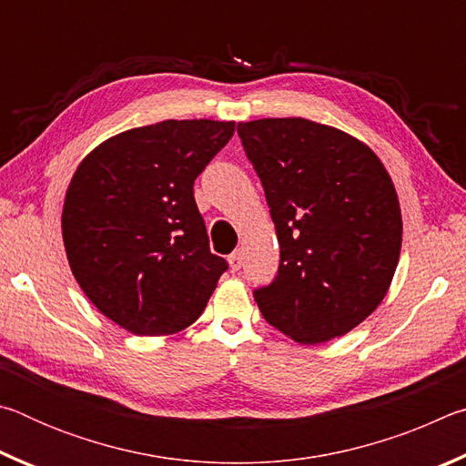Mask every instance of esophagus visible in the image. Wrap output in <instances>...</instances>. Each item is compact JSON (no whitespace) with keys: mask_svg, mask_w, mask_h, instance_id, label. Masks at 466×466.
<instances>
[{"mask_svg":"<svg viewBox=\"0 0 466 466\" xmlns=\"http://www.w3.org/2000/svg\"><path fill=\"white\" fill-rule=\"evenodd\" d=\"M228 263H230V269L232 271H240V267H242V255L238 250L236 252H232L230 257H228Z\"/></svg>","mask_w":466,"mask_h":466,"instance_id":"34e87169","label":"esophagus"}]
</instances>
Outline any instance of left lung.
<instances>
[{"label":"left lung","mask_w":466,"mask_h":466,"mask_svg":"<svg viewBox=\"0 0 466 466\" xmlns=\"http://www.w3.org/2000/svg\"><path fill=\"white\" fill-rule=\"evenodd\" d=\"M279 240V267L257 288L263 319L298 343L341 337L382 302L399 263V197L378 156L309 119L238 123Z\"/></svg>","instance_id":"left-lung-1"}]
</instances>
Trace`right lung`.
I'll return each instance as SVG.
<instances>
[{
    "label": "right lung",
    "mask_w": 466,
    "mask_h": 466,
    "mask_svg": "<svg viewBox=\"0 0 466 466\" xmlns=\"http://www.w3.org/2000/svg\"><path fill=\"white\" fill-rule=\"evenodd\" d=\"M234 121H162L84 157L63 205L67 261L90 302L133 335L160 337L201 317L226 258L209 250L193 185Z\"/></svg>",
    "instance_id": "add662e5"
}]
</instances>
